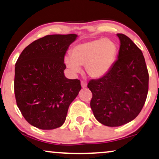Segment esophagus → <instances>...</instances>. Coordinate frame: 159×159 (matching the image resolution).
<instances>
[{
    "label": "esophagus",
    "instance_id": "obj_1",
    "mask_svg": "<svg viewBox=\"0 0 159 159\" xmlns=\"http://www.w3.org/2000/svg\"><path fill=\"white\" fill-rule=\"evenodd\" d=\"M81 87L82 88H85V87H86V86H87V84H86V82L84 81H81Z\"/></svg>",
    "mask_w": 159,
    "mask_h": 159
}]
</instances>
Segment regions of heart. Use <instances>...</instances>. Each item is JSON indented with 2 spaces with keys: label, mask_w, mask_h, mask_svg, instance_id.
Segmentation results:
<instances>
[{
  "label": "heart",
  "mask_w": 159,
  "mask_h": 159,
  "mask_svg": "<svg viewBox=\"0 0 159 159\" xmlns=\"http://www.w3.org/2000/svg\"><path fill=\"white\" fill-rule=\"evenodd\" d=\"M118 54V46L108 39L90 40L76 44L71 49V56L65 57V63L72 73L86 71L92 78H99L106 75L114 65Z\"/></svg>",
  "instance_id": "1"
}]
</instances>
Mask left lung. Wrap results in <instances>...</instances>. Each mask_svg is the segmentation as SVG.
I'll use <instances>...</instances> for the list:
<instances>
[{"instance_id": "left-lung-1", "label": "left lung", "mask_w": 159, "mask_h": 159, "mask_svg": "<svg viewBox=\"0 0 159 159\" xmlns=\"http://www.w3.org/2000/svg\"><path fill=\"white\" fill-rule=\"evenodd\" d=\"M118 60L108 73L88 84L94 117L107 126H119L134 120L143 109L148 92L149 75L142 51L129 38L118 33Z\"/></svg>"}]
</instances>
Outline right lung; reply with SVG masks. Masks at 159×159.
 Masks as SVG:
<instances>
[{"label":"right lung","mask_w":159,"mask_h":159,"mask_svg":"<svg viewBox=\"0 0 159 159\" xmlns=\"http://www.w3.org/2000/svg\"><path fill=\"white\" fill-rule=\"evenodd\" d=\"M78 35H49L27 46L15 65L14 94L25 120L41 129L60 127L81 81L64 75V58Z\"/></svg>","instance_id":"1"}]
</instances>
